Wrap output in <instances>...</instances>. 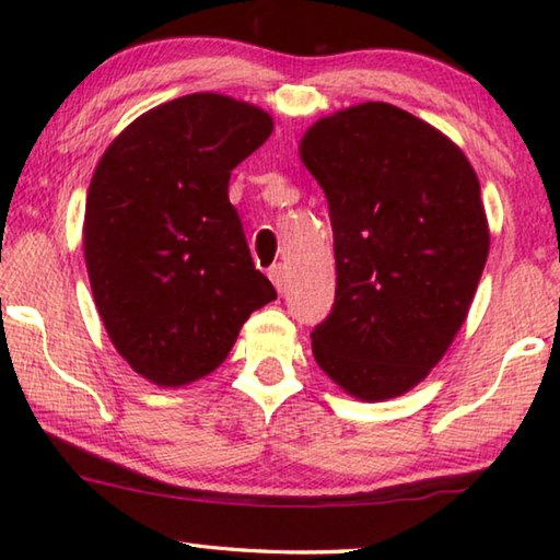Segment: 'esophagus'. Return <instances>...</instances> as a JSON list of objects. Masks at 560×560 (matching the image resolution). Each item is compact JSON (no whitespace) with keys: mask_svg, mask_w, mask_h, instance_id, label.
<instances>
[{"mask_svg":"<svg viewBox=\"0 0 560 560\" xmlns=\"http://www.w3.org/2000/svg\"><path fill=\"white\" fill-rule=\"evenodd\" d=\"M287 267H283V264H273V267L269 269V279H271V283L273 287H277V291L279 293H283L287 291Z\"/></svg>","mask_w":560,"mask_h":560,"instance_id":"34e87169","label":"esophagus"}]
</instances>
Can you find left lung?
Segmentation results:
<instances>
[{"instance_id": "8db88e82", "label": "left lung", "mask_w": 560, "mask_h": 560, "mask_svg": "<svg viewBox=\"0 0 560 560\" xmlns=\"http://www.w3.org/2000/svg\"><path fill=\"white\" fill-rule=\"evenodd\" d=\"M299 153L326 192L336 252L316 363L358 400L412 390L467 320L489 257L477 173L444 132L381 101L316 120Z\"/></svg>"}]
</instances>
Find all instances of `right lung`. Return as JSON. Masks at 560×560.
<instances>
[{
	"instance_id": "add662e5",
	"label": "right lung",
	"mask_w": 560,
	"mask_h": 560,
	"mask_svg": "<svg viewBox=\"0 0 560 560\" xmlns=\"http://www.w3.org/2000/svg\"><path fill=\"white\" fill-rule=\"evenodd\" d=\"M267 110L189 93L136 118L93 173L83 257L110 343L160 387L210 375L244 320L277 299L230 202L232 170L264 145Z\"/></svg>"
}]
</instances>
